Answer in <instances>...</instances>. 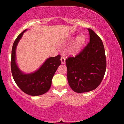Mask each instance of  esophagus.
I'll return each instance as SVG.
<instances>
[{
  "label": "esophagus",
  "instance_id": "34e87169",
  "mask_svg": "<svg viewBox=\"0 0 124 124\" xmlns=\"http://www.w3.org/2000/svg\"><path fill=\"white\" fill-rule=\"evenodd\" d=\"M61 62L62 64H64L65 63H66V58H65L64 57H63V56H62V57H61Z\"/></svg>",
  "mask_w": 124,
  "mask_h": 124
}]
</instances>
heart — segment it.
<instances>
[{
  "mask_svg": "<svg viewBox=\"0 0 124 124\" xmlns=\"http://www.w3.org/2000/svg\"><path fill=\"white\" fill-rule=\"evenodd\" d=\"M85 42V38L83 36V35H80V36L78 37L76 39V41H75V46L74 47V50H78L80 49L82 46L84 44Z\"/></svg>",
  "mask_w": 124,
  "mask_h": 124,
  "instance_id": "heart-1",
  "label": "heart"
}]
</instances>
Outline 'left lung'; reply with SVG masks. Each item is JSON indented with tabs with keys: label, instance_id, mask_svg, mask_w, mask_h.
<instances>
[{
	"label": "left lung",
	"instance_id": "8db88e82",
	"mask_svg": "<svg viewBox=\"0 0 124 124\" xmlns=\"http://www.w3.org/2000/svg\"><path fill=\"white\" fill-rule=\"evenodd\" d=\"M90 41L75 56L66 60L67 79L70 87L78 93L96 89L102 81L106 70V57L102 40L88 28Z\"/></svg>",
	"mask_w": 124,
	"mask_h": 124
}]
</instances>
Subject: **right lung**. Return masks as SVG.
Returning a JSON list of instances; mask_svg holds the SVG:
<instances>
[{"mask_svg":"<svg viewBox=\"0 0 124 124\" xmlns=\"http://www.w3.org/2000/svg\"><path fill=\"white\" fill-rule=\"evenodd\" d=\"M17 37L13 44L11 52V69L12 77L17 85L24 93L31 96H39L49 91L52 79L56 70L61 64V56L50 57L46 60L38 70L33 73L26 74L21 71L16 63V49L23 33Z\"/></svg>","mask_w":124,"mask_h":124,"instance_id":"1","label":"right lung"}]
</instances>
